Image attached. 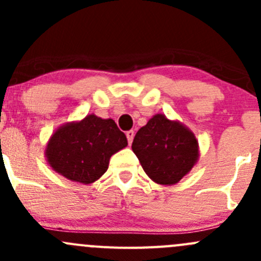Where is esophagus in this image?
<instances>
[{
	"label": "esophagus",
	"instance_id": "34e87169",
	"mask_svg": "<svg viewBox=\"0 0 261 261\" xmlns=\"http://www.w3.org/2000/svg\"><path fill=\"white\" fill-rule=\"evenodd\" d=\"M134 135H135V133H134V130H128V131H126V138H127L128 145H131V143H133V140H134Z\"/></svg>",
	"mask_w": 261,
	"mask_h": 261
}]
</instances>
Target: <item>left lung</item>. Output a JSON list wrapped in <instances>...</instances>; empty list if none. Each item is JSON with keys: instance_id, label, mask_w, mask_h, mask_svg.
Wrapping results in <instances>:
<instances>
[{"instance_id": "left-lung-1", "label": "left lung", "mask_w": 261, "mask_h": 261, "mask_svg": "<svg viewBox=\"0 0 261 261\" xmlns=\"http://www.w3.org/2000/svg\"><path fill=\"white\" fill-rule=\"evenodd\" d=\"M133 151L152 181L173 186L186 177L199 158L196 135L177 120L152 116L136 133Z\"/></svg>"}]
</instances>
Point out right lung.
<instances>
[{
  "label": "right lung",
  "mask_w": 261,
  "mask_h": 261,
  "mask_svg": "<svg viewBox=\"0 0 261 261\" xmlns=\"http://www.w3.org/2000/svg\"><path fill=\"white\" fill-rule=\"evenodd\" d=\"M126 146L127 139L112 118L91 114L58 127L44 154L55 173L72 181L91 184L109 169L110 158Z\"/></svg>",
  "instance_id": "right-lung-1"
}]
</instances>
